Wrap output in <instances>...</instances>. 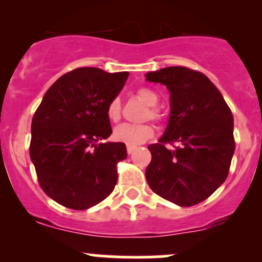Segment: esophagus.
<instances>
[{"instance_id":"34e87169","label":"esophagus","mask_w":262,"mask_h":262,"mask_svg":"<svg viewBox=\"0 0 262 262\" xmlns=\"http://www.w3.org/2000/svg\"><path fill=\"white\" fill-rule=\"evenodd\" d=\"M136 146H130V144H126V152L129 153V155H132V153L134 152V149H136Z\"/></svg>"}]
</instances>
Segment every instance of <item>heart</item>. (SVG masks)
<instances>
[{
    "label": "heart",
    "instance_id": "1",
    "mask_svg": "<svg viewBox=\"0 0 262 262\" xmlns=\"http://www.w3.org/2000/svg\"><path fill=\"white\" fill-rule=\"evenodd\" d=\"M139 100L147 105V106H156L158 102V96L156 95L155 91L147 89V87H142L137 91ZM106 115L112 121H119L121 116V104L120 100L118 97L113 99L109 102L106 107ZM146 118L150 120L157 121L160 119V114L155 107H148L146 113ZM153 136V128L149 124H121V125L116 126L114 130V138L116 141L123 142L125 144H130V146H137V144L144 143Z\"/></svg>",
    "mask_w": 262,
    "mask_h": 262
}]
</instances>
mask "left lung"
Instances as JSON below:
<instances>
[{
	"mask_svg": "<svg viewBox=\"0 0 262 262\" xmlns=\"http://www.w3.org/2000/svg\"><path fill=\"white\" fill-rule=\"evenodd\" d=\"M146 80L170 91L171 112L158 143L149 144L150 189L180 207L199 204L226 181L234 153L233 115L219 90L202 72L166 67ZM166 144H176L168 150Z\"/></svg>",
	"mask_w": 262,
	"mask_h": 262,
	"instance_id": "left-lung-1",
	"label": "left lung"
}]
</instances>
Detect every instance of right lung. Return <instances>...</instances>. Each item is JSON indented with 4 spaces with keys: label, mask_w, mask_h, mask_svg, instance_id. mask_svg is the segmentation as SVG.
<instances>
[{
    "label": "right lung",
    "mask_w": 262,
    "mask_h": 262,
    "mask_svg": "<svg viewBox=\"0 0 262 262\" xmlns=\"http://www.w3.org/2000/svg\"><path fill=\"white\" fill-rule=\"evenodd\" d=\"M128 76L95 67L71 71L49 87L34 114L31 162L41 189L63 207L89 209L114 190L126 147L99 141L113 133L106 107Z\"/></svg>",
    "instance_id": "add662e5"
}]
</instances>
